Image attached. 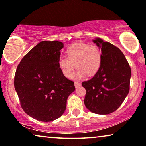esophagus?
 <instances>
[{
    "instance_id": "obj_1",
    "label": "esophagus",
    "mask_w": 146,
    "mask_h": 146,
    "mask_svg": "<svg viewBox=\"0 0 146 146\" xmlns=\"http://www.w3.org/2000/svg\"><path fill=\"white\" fill-rule=\"evenodd\" d=\"M75 87L76 88H79V86H81V84L80 83H79V82H75Z\"/></svg>"
}]
</instances>
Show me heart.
Returning <instances> with one entry per match:
<instances>
[{
  "instance_id": "obj_1",
  "label": "heart",
  "mask_w": 146,
  "mask_h": 146,
  "mask_svg": "<svg viewBox=\"0 0 146 146\" xmlns=\"http://www.w3.org/2000/svg\"><path fill=\"white\" fill-rule=\"evenodd\" d=\"M66 57H60L58 66L64 77L70 79L73 76L75 68H78L75 78H84L94 75L102 64V54L96 45L86 43L72 44L65 51Z\"/></svg>"
}]
</instances>
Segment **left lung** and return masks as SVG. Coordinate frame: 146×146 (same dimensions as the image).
<instances>
[{
  "label": "left lung",
  "mask_w": 146,
  "mask_h": 146,
  "mask_svg": "<svg viewBox=\"0 0 146 146\" xmlns=\"http://www.w3.org/2000/svg\"><path fill=\"white\" fill-rule=\"evenodd\" d=\"M102 52L99 71L82 83L86 90L84 104L90 111L108 114L117 110L129 92L131 70L121 50L99 38L93 40Z\"/></svg>",
  "instance_id": "8db88e82"
}]
</instances>
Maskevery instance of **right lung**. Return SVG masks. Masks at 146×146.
Listing matches in <instances>:
<instances>
[{
  "label": "right lung",
  "mask_w": 146,
  "mask_h": 146,
  "mask_svg": "<svg viewBox=\"0 0 146 146\" xmlns=\"http://www.w3.org/2000/svg\"><path fill=\"white\" fill-rule=\"evenodd\" d=\"M59 41H42L23 56L17 68L15 89L21 108L29 117L42 122L61 117L74 82L62 75L58 66Z\"/></svg>",
  "instance_id": "right-lung-1"
}]
</instances>
